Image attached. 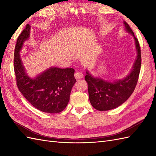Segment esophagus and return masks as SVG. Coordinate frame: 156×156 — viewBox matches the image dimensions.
<instances>
[{
	"mask_svg": "<svg viewBox=\"0 0 156 156\" xmlns=\"http://www.w3.org/2000/svg\"><path fill=\"white\" fill-rule=\"evenodd\" d=\"M74 76L76 79H80L83 77V74L81 72L77 71L74 73Z\"/></svg>",
	"mask_w": 156,
	"mask_h": 156,
	"instance_id": "esophagus-1",
	"label": "esophagus"
}]
</instances>
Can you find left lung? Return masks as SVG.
<instances>
[{"mask_svg":"<svg viewBox=\"0 0 156 156\" xmlns=\"http://www.w3.org/2000/svg\"><path fill=\"white\" fill-rule=\"evenodd\" d=\"M124 25L127 31L134 37L137 51V59L130 74L123 80L114 82L93 77L88 72L85 76L90 102L92 107L98 111H108L124 103L133 93L137 83L141 65L140 46L129 25L125 21Z\"/></svg>","mask_w":156,"mask_h":156,"instance_id":"8db88e82","label":"left lung"}]
</instances>
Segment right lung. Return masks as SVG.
<instances>
[{"mask_svg": "<svg viewBox=\"0 0 156 156\" xmlns=\"http://www.w3.org/2000/svg\"><path fill=\"white\" fill-rule=\"evenodd\" d=\"M30 26L27 25L19 35L15 48L14 70L19 91L34 107L42 112L58 113L67 106L72 88L76 82L73 68H51L34 79L26 74L19 51L29 37Z\"/></svg>", "mask_w": 156, "mask_h": 156, "instance_id": "1", "label": "right lung"}]
</instances>
